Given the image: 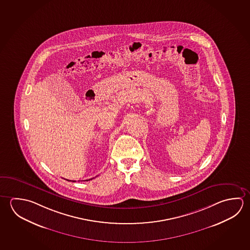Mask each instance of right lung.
Listing matches in <instances>:
<instances>
[{"mask_svg":"<svg viewBox=\"0 0 250 250\" xmlns=\"http://www.w3.org/2000/svg\"><path fill=\"white\" fill-rule=\"evenodd\" d=\"M89 180H92V179H89ZM89 180H87V181H89ZM68 181V180H67ZM73 182H75V181H73Z\"/></svg>","mask_w":250,"mask_h":250,"instance_id":"obj_1","label":"right lung"}]
</instances>
